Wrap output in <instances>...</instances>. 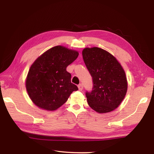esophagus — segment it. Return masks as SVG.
I'll use <instances>...</instances> for the list:
<instances>
[{
  "label": "esophagus",
  "instance_id": "obj_1",
  "mask_svg": "<svg viewBox=\"0 0 154 154\" xmlns=\"http://www.w3.org/2000/svg\"><path fill=\"white\" fill-rule=\"evenodd\" d=\"M78 87L79 91H82L83 88V85L82 83H80V84L78 85Z\"/></svg>",
  "mask_w": 154,
  "mask_h": 154
}]
</instances>
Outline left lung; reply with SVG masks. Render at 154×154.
Here are the masks:
<instances>
[{
  "label": "left lung",
  "mask_w": 154,
  "mask_h": 154,
  "mask_svg": "<svg viewBox=\"0 0 154 154\" xmlns=\"http://www.w3.org/2000/svg\"><path fill=\"white\" fill-rule=\"evenodd\" d=\"M82 56L93 82L92 90L85 92L88 105L98 113L114 110L127 91L122 66L114 56L99 48H85Z\"/></svg>",
  "instance_id": "obj_1"
}]
</instances>
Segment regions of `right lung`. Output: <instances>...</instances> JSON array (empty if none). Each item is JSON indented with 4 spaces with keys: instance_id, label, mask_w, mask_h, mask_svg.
<instances>
[{
    "instance_id": "right-lung-1",
    "label": "right lung",
    "mask_w": 154,
    "mask_h": 154,
    "mask_svg": "<svg viewBox=\"0 0 154 154\" xmlns=\"http://www.w3.org/2000/svg\"><path fill=\"white\" fill-rule=\"evenodd\" d=\"M76 51L58 45L49 49L32 64L26 81L32 101L39 108L55 110L63 105L78 87L66 71L78 57Z\"/></svg>"
}]
</instances>
